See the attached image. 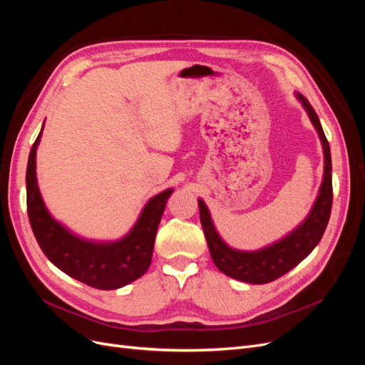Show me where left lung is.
<instances>
[{"label":"left lung","mask_w":365,"mask_h":365,"mask_svg":"<svg viewBox=\"0 0 365 365\" xmlns=\"http://www.w3.org/2000/svg\"><path fill=\"white\" fill-rule=\"evenodd\" d=\"M295 97L304 108L309 118H311V123L317 130L319 141H322L324 155L323 181L319 185L318 196L311 212L304 217L303 222L298 224L288 235L267 247L254 251L236 250L220 237L208 207L201 197L197 200L201 225L210 250V256H212L216 268L220 272L239 282L263 284L289 272L318 245L329 222L330 210H332V158H330V148L322 123H319V118L311 103L300 93H295Z\"/></svg>","instance_id":"1"}]
</instances>
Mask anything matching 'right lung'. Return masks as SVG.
<instances>
[{
	"instance_id": "1",
	"label": "right lung",
	"mask_w": 365,
	"mask_h": 365,
	"mask_svg": "<svg viewBox=\"0 0 365 365\" xmlns=\"http://www.w3.org/2000/svg\"><path fill=\"white\" fill-rule=\"evenodd\" d=\"M42 130L43 125L31 146L26 173L27 212L41 250L54 267L96 289H118L140 279L150 267L157 230L173 189L152 196L123 237L109 242L82 239L58 222L43 204L36 180V150Z\"/></svg>"
}]
</instances>
